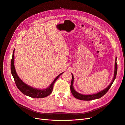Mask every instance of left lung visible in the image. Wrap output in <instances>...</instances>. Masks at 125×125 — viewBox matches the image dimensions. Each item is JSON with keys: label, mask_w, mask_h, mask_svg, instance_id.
<instances>
[{"label": "left lung", "mask_w": 125, "mask_h": 125, "mask_svg": "<svg viewBox=\"0 0 125 125\" xmlns=\"http://www.w3.org/2000/svg\"><path fill=\"white\" fill-rule=\"evenodd\" d=\"M116 59L115 60V71H114V78L113 79V80L112 82L111 83V84H109L106 88L104 90L102 91L98 92L96 94H92V95H83V94H80L78 93L77 92L75 91L74 90L73 86V75L72 74V80L71 82V85H70V90L71 93L73 94V95L74 96V97L76 98L77 99L80 100H83V101H90V100H95V99H98L99 98L101 97L102 96H103L104 95L107 93V92L109 90V89H110L111 87L112 84L114 82L115 79H116V74H117V62H116Z\"/></svg>", "instance_id": "obj_1"}]
</instances>
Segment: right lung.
<instances>
[{
    "mask_svg": "<svg viewBox=\"0 0 125 125\" xmlns=\"http://www.w3.org/2000/svg\"><path fill=\"white\" fill-rule=\"evenodd\" d=\"M14 50L13 52L12 57V59H11V74H12L13 77L14 82L16 83V84L18 89L22 93L24 94V95L33 98H43L50 95L52 91L54 84L55 81L57 80V79L59 78L60 75L63 73L59 74L58 76L55 79V80L52 83L51 85L49 86L48 88L44 90H39L37 89L33 88L32 87L30 86L29 85L26 84L25 83L22 81L19 78V77L18 76L16 70H15L14 65Z\"/></svg>",
    "mask_w": 125,
    "mask_h": 125,
    "instance_id": "1",
    "label": "right lung"
}]
</instances>
